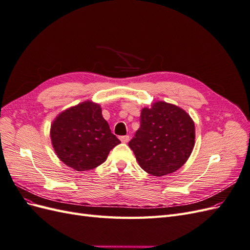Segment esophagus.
<instances>
[{
  "label": "esophagus",
  "instance_id": "obj_1",
  "mask_svg": "<svg viewBox=\"0 0 250 250\" xmlns=\"http://www.w3.org/2000/svg\"><path fill=\"white\" fill-rule=\"evenodd\" d=\"M120 140L122 143H127L129 141V135H122V137H120Z\"/></svg>",
  "mask_w": 250,
  "mask_h": 250
}]
</instances>
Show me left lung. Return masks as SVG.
<instances>
[{
  "mask_svg": "<svg viewBox=\"0 0 250 250\" xmlns=\"http://www.w3.org/2000/svg\"><path fill=\"white\" fill-rule=\"evenodd\" d=\"M128 145L144 171L153 176L167 175L190 157L195 125L184 109L158 101L142 109L141 126Z\"/></svg>",
  "mask_w": 250,
  "mask_h": 250,
  "instance_id": "left-lung-1",
  "label": "left lung"
}]
</instances>
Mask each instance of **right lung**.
<instances>
[{
    "label": "right lung",
    "instance_id": "add662e5",
    "mask_svg": "<svg viewBox=\"0 0 250 250\" xmlns=\"http://www.w3.org/2000/svg\"><path fill=\"white\" fill-rule=\"evenodd\" d=\"M50 135L59 160L76 171L97 168L121 143L111 133L100 105L92 101L59 113L51 125Z\"/></svg>",
    "mask_w": 250,
    "mask_h": 250
}]
</instances>
